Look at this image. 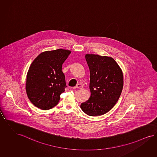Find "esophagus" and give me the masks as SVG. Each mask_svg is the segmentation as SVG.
Listing matches in <instances>:
<instances>
[{"mask_svg": "<svg viewBox=\"0 0 157 157\" xmlns=\"http://www.w3.org/2000/svg\"><path fill=\"white\" fill-rule=\"evenodd\" d=\"M73 88H75V89H81V88H82V86L80 84H78L76 85V87H74Z\"/></svg>", "mask_w": 157, "mask_h": 157, "instance_id": "esophagus-1", "label": "esophagus"}]
</instances>
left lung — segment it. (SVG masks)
I'll return each mask as SVG.
<instances>
[{"instance_id":"8db88e82","label":"left lung","mask_w":157,"mask_h":157,"mask_svg":"<svg viewBox=\"0 0 157 157\" xmlns=\"http://www.w3.org/2000/svg\"><path fill=\"white\" fill-rule=\"evenodd\" d=\"M90 73L91 96L81 103L82 110L88 115L100 116L115 106L122 93L123 75L122 69L111 57L86 54Z\"/></svg>"}]
</instances>
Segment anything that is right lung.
<instances>
[{
    "label": "right lung",
    "mask_w": 157,
    "mask_h": 157,
    "mask_svg": "<svg viewBox=\"0 0 157 157\" xmlns=\"http://www.w3.org/2000/svg\"><path fill=\"white\" fill-rule=\"evenodd\" d=\"M70 53L62 49L43 52L30 65L25 90L36 107L48 110L58 104L60 94L67 87L62 67Z\"/></svg>",
    "instance_id": "add662e5"
}]
</instances>
